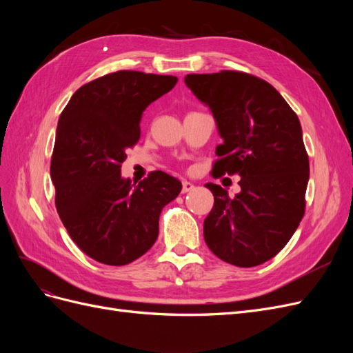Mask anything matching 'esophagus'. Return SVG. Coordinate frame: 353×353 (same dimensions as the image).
<instances>
[{
    "instance_id": "esophagus-1",
    "label": "esophagus",
    "mask_w": 353,
    "mask_h": 353,
    "mask_svg": "<svg viewBox=\"0 0 353 353\" xmlns=\"http://www.w3.org/2000/svg\"><path fill=\"white\" fill-rule=\"evenodd\" d=\"M193 190H194V185L191 183H187V181H184L183 188H181V193L185 194V193H188V191H193Z\"/></svg>"
}]
</instances>
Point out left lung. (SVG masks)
<instances>
[{"instance_id":"1","label":"left lung","mask_w":353,"mask_h":353,"mask_svg":"<svg viewBox=\"0 0 353 353\" xmlns=\"http://www.w3.org/2000/svg\"><path fill=\"white\" fill-rule=\"evenodd\" d=\"M215 116L223 143L212 174L240 175L241 191L206 184L215 203L205 241L223 262L250 268L272 259L305 215L309 159L297 114L271 83L240 70L187 74Z\"/></svg>"}]
</instances>
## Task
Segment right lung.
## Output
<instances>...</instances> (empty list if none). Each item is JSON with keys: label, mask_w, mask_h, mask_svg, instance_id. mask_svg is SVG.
<instances>
[{"label": "right lung", "mask_w": 353, "mask_h": 353, "mask_svg": "<svg viewBox=\"0 0 353 353\" xmlns=\"http://www.w3.org/2000/svg\"><path fill=\"white\" fill-rule=\"evenodd\" d=\"M178 82L170 74L117 70L82 85L63 109L51 157L56 209L70 239L94 261L121 266L159 236L163 206L181 183L153 170L132 188L121 178L126 150L140 140L147 105Z\"/></svg>", "instance_id": "right-lung-1"}]
</instances>
